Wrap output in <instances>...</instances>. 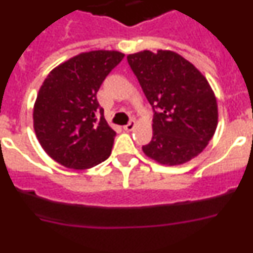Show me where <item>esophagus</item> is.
I'll return each instance as SVG.
<instances>
[{
    "label": "esophagus",
    "mask_w": 253,
    "mask_h": 253,
    "mask_svg": "<svg viewBox=\"0 0 253 253\" xmlns=\"http://www.w3.org/2000/svg\"><path fill=\"white\" fill-rule=\"evenodd\" d=\"M134 128H135V122H134V120H131L130 123H129V124H126L124 126V129L126 131H131V130H134Z\"/></svg>",
    "instance_id": "34e87169"
}]
</instances>
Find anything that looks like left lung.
<instances>
[{"label":"left lung","mask_w":253,"mask_h":253,"mask_svg":"<svg viewBox=\"0 0 253 253\" xmlns=\"http://www.w3.org/2000/svg\"><path fill=\"white\" fill-rule=\"evenodd\" d=\"M128 63L154 111L153 137L142 149L163 166H178L202 153L218 125V104L209 82L176 51L142 50Z\"/></svg>","instance_id":"left-lung-1"}]
</instances>
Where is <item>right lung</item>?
I'll return each instance as SVG.
<instances>
[{
  "label": "right lung",
  "mask_w": 253,
  "mask_h": 253,
  "mask_svg": "<svg viewBox=\"0 0 253 253\" xmlns=\"http://www.w3.org/2000/svg\"><path fill=\"white\" fill-rule=\"evenodd\" d=\"M123 58L118 50L84 51L51 69L44 80L33 110L34 130L42 148L62 166L87 169L111 154L116 133L105 120L96 93Z\"/></svg>",
  "instance_id": "right-lung-1"
}]
</instances>
